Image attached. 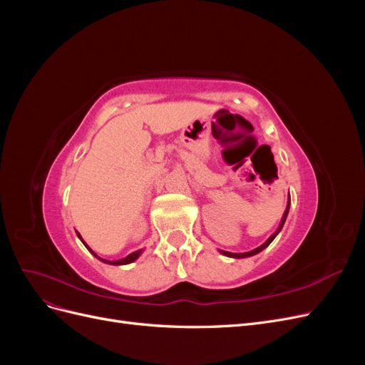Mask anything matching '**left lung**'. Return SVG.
<instances>
[{
  "label": "left lung",
  "instance_id": "1",
  "mask_svg": "<svg viewBox=\"0 0 365 365\" xmlns=\"http://www.w3.org/2000/svg\"><path fill=\"white\" fill-rule=\"evenodd\" d=\"M289 205H291V197H289V201H288V205H286V210H284L283 217H282V220H280L279 228L275 230L274 233H272L267 240H264L260 247L254 248V250H251V251H247V252H230V251H224V250H219V252L224 254V256H227V257H233V259H245V257L256 256V254H259L260 251H263L264 248H267V247L271 244V242L275 239V236H277V235L280 233V231H282V228H283V225H284V220H286V217H288V213H289Z\"/></svg>",
  "mask_w": 365,
  "mask_h": 365
}]
</instances>
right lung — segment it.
Instances as JSON below:
<instances>
[{"mask_svg": "<svg viewBox=\"0 0 365 365\" xmlns=\"http://www.w3.org/2000/svg\"><path fill=\"white\" fill-rule=\"evenodd\" d=\"M77 236H79V239L82 240V244L88 248V250H90L91 251V254H93V256L94 257H97L98 260H101V262H103V263H108V264H115V267H120V264H129V263H132V262H135L140 256H141V254H143V251H145V250H137V251H134V252H130L129 254V256H126V257H123V259H118V260H106V259H102V257H98L97 256V254L90 248V247H88L86 244H85V242H83V239L81 237V235H77Z\"/></svg>", "mask_w": 365, "mask_h": 365, "instance_id": "1", "label": "right lung"}]
</instances>
